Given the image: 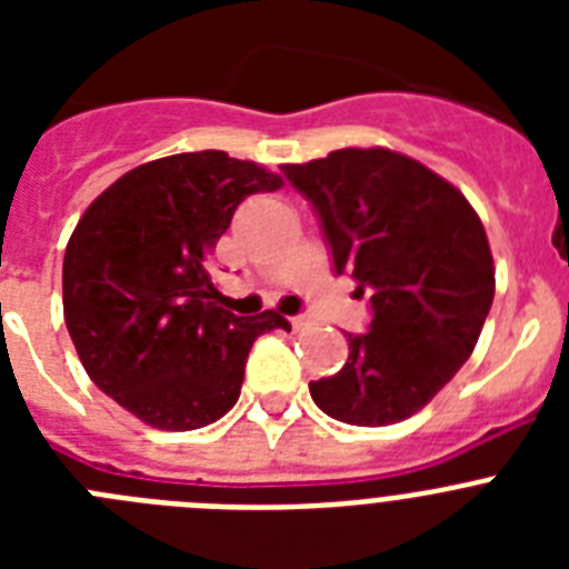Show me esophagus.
<instances>
[{
  "mask_svg": "<svg viewBox=\"0 0 569 569\" xmlns=\"http://www.w3.org/2000/svg\"><path fill=\"white\" fill-rule=\"evenodd\" d=\"M290 325H293V330L299 333V330L310 328V319H308V316H293V319H290Z\"/></svg>",
  "mask_w": 569,
  "mask_h": 569,
  "instance_id": "34e87169",
  "label": "esophagus"
}]
</instances>
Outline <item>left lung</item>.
I'll return each instance as SVG.
<instances>
[{"label":"left lung","instance_id":"left-lung-1","mask_svg":"<svg viewBox=\"0 0 569 569\" xmlns=\"http://www.w3.org/2000/svg\"><path fill=\"white\" fill-rule=\"evenodd\" d=\"M321 222L336 273L370 293L367 333H345L350 356L310 381L319 410L356 427L419 413L459 373L496 293L487 233L461 190L387 148H341L281 164Z\"/></svg>","mask_w":569,"mask_h":569}]
</instances>
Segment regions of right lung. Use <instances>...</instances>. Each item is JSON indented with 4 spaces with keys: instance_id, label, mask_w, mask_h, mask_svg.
<instances>
[{
    "instance_id": "1",
    "label": "right lung",
    "mask_w": 569,
    "mask_h": 569,
    "mask_svg": "<svg viewBox=\"0 0 569 569\" xmlns=\"http://www.w3.org/2000/svg\"><path fill=\"white\" fill-rule=\"evenodd\" d=\"M281 176L224 150L139 164L93 199L62 264L64 325L104 396L159 430H196L236 405L250 347L290 330L276 310L219 308L208 259L248 196Z\"/></svg>"
}]
</instances>
